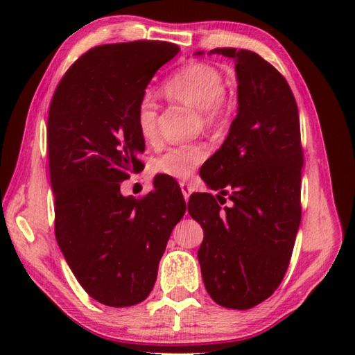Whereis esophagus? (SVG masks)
<instances>
[{
  "mask_svg": "<svg viewBox=\"0 0 355 355\" xmlns=\"http://www.w3.org/2000/svg\"><path fill=\"white\" fill-rule=\"evenodd\" d=\"M180 188H182V194H183V197H184V200L188 202L191 192H192L191 186H189L188 183H184V182H180Z\"/></svg>",
  "mask_w": 355,
  "mask_h": 355,
  "instance_id": "obj_1",
  "label": "esophagus"
}]
</instances>
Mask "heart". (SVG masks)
Listing matches in <instances>:
<instances>
[{
    "mask_svg": "<svg viewBox=\"0 0 355 355\" xmlns=\"http://www.w3.org/2000/svg\"><path fill=\"white\" fill-rule=\"evenodd\" d=\"M164 92L167 97L199 111L205 127L214 128L224 122L225 80L214 65L207 62L184 65L164 83ZM156 119L158 105L153 95H142L136 107V123L146 141H153L156 137ZM207 156L208 150L202 144H184L166 148L156 156L153 167L156 172L164 175L188 178L207 159Z\"/></svg>",
    "mask_w": 355,
    "mask_h": 355,
    "instance_id": "obj_1",
    "label": "heart"
}]
</instances>
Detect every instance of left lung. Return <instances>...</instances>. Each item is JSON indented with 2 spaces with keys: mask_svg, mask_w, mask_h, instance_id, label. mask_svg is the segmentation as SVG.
<instances>
[{
  "mask_svg": "<svg viewBox=\"0 0 355 355\" xmlns=\"http://www.w3.org/2000/svg\"><path fill=\"white\" fill-rule=\"evenodd\" d=\"M208 55L235 61L238 111L200 177L232 205L222 210L203 192L189 197L188 211L203 228L197 257L208 294L222 307L248 310L277 290L296 241L304 164L299 112L285 78L257 53L214 48Z\"/></svg>",
  "mask_w": 355,
  "mask_h": 355,
  "instance_id": "left-lung-1",
  "label": "left lung"
}]
</instances>
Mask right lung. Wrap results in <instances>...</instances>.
<instances>
[{"label":"right lung","instance_id":"add662e5","mask_svg":"<svg viewBox=\"0 0 355 355\" xmlns=\"http://www.w3.org/2000/svg\"><path fill=\"white\" fill-rule=\"evenodd\" d=\"M169 42L95 46L59 83L48 112V163L55 233L89 296L107 307L146 299L172 228L186 203L180 188L155 177L142 200L120 183L142 166L146 144L136 107L156 71L177 55Z\"/></svg>","mask_w":355,"mask_h":355}]
</instances>
